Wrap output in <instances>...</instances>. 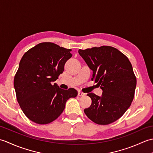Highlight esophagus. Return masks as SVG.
<instances>
[{
	"instance_id": "1",
	"label": "esophagus",
	"mask_w": 153,
	"mask_h": 153,
	"mask_svg": "<svg viewBox=\"0 0 153 153\" xmlns=\"http://www.w3.org/2000/svg\"><path fill=\"white\" fill-rule=\"evenodd\" d=\"M77 95H78L79 97H82V96H84V95H85V93H83L81 92V91H79V92H78V94H77Z\"/></svg>"
}]
</instances>
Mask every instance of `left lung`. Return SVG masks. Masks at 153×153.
I'll list each match as a JSON object with an SVG mask.
<instances>
[{"label":"left lung","instance_id":"8db88e82","mask_svg":"<svg viewBox=\"0 0 153 153\" xmlns=\"http://www.w3.org/2000/svg\"><path fill=\"white\" fill-rule=\"evenodd\" d=\"M93 71L92 80L102 90L101 97L90 93L91 105L84 110L88 118L99 125L118 120L130 106L137 80L131 64L126 56L110 46L78 51Z\"/></svg>","mask_w":153,"mask_h":153}]
</instances>
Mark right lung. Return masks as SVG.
I'll list each match as a JSON object with an SVG mask.
<instances>
[{
	"instance_id": "add662e5",
	"label": "right lung",
	"mask_w": 153,
	"mask_h": 153,
	"mask_svg": "<svg viewBox=\"0 0 153 153\" xmlns=\"http://www.w3.org/2000/svg\"><path fill=\"white\" fill-rule=\"evenodd\" d=\"M71 51L45 42L30 48L19 62L14 80L16 97L23 112L33 122H53L67 100L77 95L74 88L64 90L51 83L62 74L65 63L72 56Z\"/></svg>"
}]
</instances>
